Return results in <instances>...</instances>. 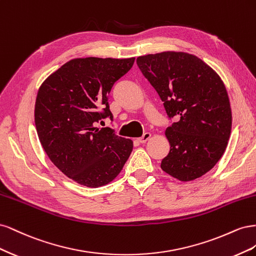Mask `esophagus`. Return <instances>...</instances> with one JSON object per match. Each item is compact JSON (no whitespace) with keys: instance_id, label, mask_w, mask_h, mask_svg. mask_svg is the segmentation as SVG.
Listing matches in <instances>:
<instances>
[{"instance_id":"34e87169","label":"esophagus","mask_w":256,"mask_h":256,"mask_svg":"<svg viewBox=\"0 0 256 256\" xmlns=\"http://www.w3.org/2000/svg\"><path fill=\"white\" fill-rule=\"evenodd\" d=\"M150 136H152V134H150V132H146V134H143V136H142V138H138V141L140 142V143H146L147 141L150 140Z\"/></svg>"}]
</instances>
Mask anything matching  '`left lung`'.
I'll return each mask as SVG.
<instances>
[{"label":"left lung","mask_w":256,"mask_h":256,"mask_svg":"<svg viewBox=\"0 0 256 256\" xmlns=\"http://www.w3.org/2000/svg\"><path fill=\"white\" fill-rule=\"evenodd\" d=\"M136 64L168 118H178L166 130L170 152L161 168L180 182L203 176L221 159L230 136L226 85L212 67L186 52L147 54L138 56Z\"/></svg>","instance_id":"left-lung-1"}]
</instances>
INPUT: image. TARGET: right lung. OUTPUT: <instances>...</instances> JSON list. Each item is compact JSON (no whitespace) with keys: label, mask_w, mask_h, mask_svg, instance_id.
I'll return each mask as SVG.
<instances>
[{"label":"right lung","mask_w":256,"mask_h":256,"mask_svg":"<svg viewBox=\"0 0 256 256\" xmlns=\"http://www.w3.org/2000/svg\"><path fill=\"white\" fill-rule=\"evenodd\" d=\"M130 58H84L67 62L40 85L35 125L46 154L60 172L90 188L111 182L134 143L96 122L113 115L108 95L134 63Z\"/></svg>","instance_id":"1"}]
</instances>
